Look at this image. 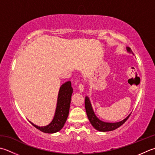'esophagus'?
I'll return each mask as SVG.
<instances>
[{"instance_id": "34e87169", "label": "esophagus", "mask_w": 155, "mask_h": 155, "mask_svg": "<svg viewBox=\"0 0 155 155\" xmlns=\"http://www.w3.org/2000/svg\"><path fill=\"white\" fill-rule=\"evenodd\" d=\"M78 90H79V91L81 93H82L84 91V85H83V84H78Z\"/></svg>"}]
</instances>
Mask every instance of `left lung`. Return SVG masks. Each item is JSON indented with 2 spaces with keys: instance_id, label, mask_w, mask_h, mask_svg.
Segmentation results:
<instances>
[{
  "instance_id": "left-lung-1",
  "label": "left lung",
  "mask_w": 155,
  "mask_h": 155,
  "mask_svg": "<svg viewBox=\"0 0 155 155\" xmlns=\"http://www.w3.org/2000/svg\"><path fill=\"white\" fill-rule=\"evenodd\" d=\"M126 50L128 53H131L134 55L132 53V50L130 49L129 47H126ZM84 106H85V110L87 114V117L89 118V120L91 125L94 127V128L100 132H110L112 131L119 128L122 124L128 120V118L130 116H127L125 119L120 121V122H114V123H110V122H105L104 121H101L99 120V118L96 116L95 114V112L93 111V109L92 107L91 103L89 99V97L88 96L85 97V100H84Z\"/></svg>"
}]
</instances>
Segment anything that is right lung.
<instances>
[{"label":"right lung","mask_w":155,"mask_h":155,"mask_svg":"<svg viewBox=\"0 0 155 155\" xmlns=\"http://www.w3.org/2000/svg\"><path fill=\"white\" fill-rule=\"evenodd\" d=\"M72 93L73 89L72 88L71 81H67L62 84L60 87L58 95L56 111L52 121L45 126H38L30 122L36 128L44 133L53 134L59 132L63 128L68 116Z\"/></svg>","instance_id":"obj_1"}]
</instances>
